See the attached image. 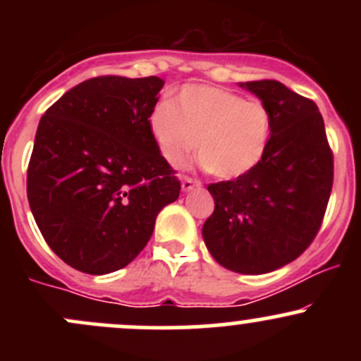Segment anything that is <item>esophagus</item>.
I'll use <instances>...</instances> for the list:
<instances>
[{
	"label": "esophagus",
	"mask_w": 361,
	"mask_h": 361,
	"mask_svg": "<svg viewBox=\"0 0 361 361\" xmlns=\"http://www.w3.org/2000/svg\"><path fill=\"white\" fill-rule=\"evenodd\" d=\"M199 187H201V181H199L197 178L183 176V180H181V188H183L185 192L192 190V188H199Z\"/></svg>",
	"instance_id": "34e87169"
}]
</instances>
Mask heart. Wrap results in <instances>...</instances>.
Wrapping results in <instances>:
<instances>
[{
	"label": "heart",
	"mask_w": 361,
	"mask_h": 361,
	"mask_svg": "<svg viewBox=\"0 0 361 361\" xmlns=\"http://www.w3.org/2000/svg\"><path fill=\"white\" fill-rule=\"evenodd\" d=\"M272 126L262 101L209 85L183 87L178 104L166 99L150 115L152 134L171 166H183L199 141L202 166L224 180L245 176L264 160Z\"/></svg>",
	"instance_id": "obj_1"
}]
</instances>
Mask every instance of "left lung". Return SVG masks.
<instances>
[{"label": "left lung", "mask_w": 361, "mask_h": 361, "mask_svg": "<svg viewBox=\"0 0 361 361\" xmlns=\"http://www.w3.org/2000/svg\"><path fill=\"white\" fill-rule=\"evenodd\" d=\"M241 87L271 110V143L251 173L207 185L214 211L204 221L202 238L228 271L265 274L314 241L332 192L334 154L314 101L276 80Z\"/></svg>", "instance_id": "8db88e82"}]
</instances>
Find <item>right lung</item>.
I'll list each match as a JSON object with an SVG mask.
<instances>
[{"mask_svg":"<svg viewBox=\"0 0 361 361\" xmlns=\"http://www.w3.org/2000/svg\"><path fill=\"white\" fill-rule=\"evenodd\" d=\"M159 76L85 80L39 120L27 201L47 245L76 271L126 267L154 234L181 183L150 129Z\"/></svg>","mask_w":361,"mask_h":361,"instance_id":"right-lung-1","label":"right lung"}]
</instances>
